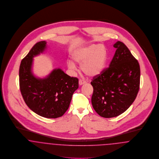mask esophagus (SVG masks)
I'll return each mask as SVG.
<instances>
[{
    "label": "esophagus",
    "instance_id": "obj_1",
    "mask_svg": "<svg viewBox=\"0 0 159 159\" xmlns=\"http://www.w3.org/2000/svg\"><path fill=\"white\" fill-rule=\"evenodd\" d=\"M85 83V81L82 80H79V85H83V84H84Z\"/></svg>",
    "mask_w": 159,
    "mask_h": 159
}]
</instances>
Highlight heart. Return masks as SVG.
Instances as JSON below:
<instances>
[{
	"mask_svg": "<svg viewBox=\"0 0 159 159\" xmlns=\"http://www.w3.org/2000/svg\"><path fill=\"white\" fill-rule=\"evenodd\" d=\"M108 51L102 44L90 43L76 49L72 54L73 60L81 65V69L86 75L94 77L104 70L108 60ZM68 67L74 70L75 64L70 60L67 61Z\"/></svg>",
	"mask_w": 159,
	"mask_h": 159,
	"instance_id": "obj_1",
	"label": "heart"
}]
</instances>
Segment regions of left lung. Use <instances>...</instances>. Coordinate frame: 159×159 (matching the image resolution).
<instances>
[{
	"label": "left lung",
	"instance_id": "8db88e82",
	"mask_svg": "<svg viewBox=\"0 0 159 159\" xmlns=\"http://www.w3.org/2000/svg\"><path fill=\"white\" fill-rule=\"evenodd\" d=\"M108 68L93 80V107L101 117L123 114L135 100L139 89L140 67L125 43L117 41Z\"/></svg>",
	"mask_w": 159,
	"mask_h": 159
}]
</instances>
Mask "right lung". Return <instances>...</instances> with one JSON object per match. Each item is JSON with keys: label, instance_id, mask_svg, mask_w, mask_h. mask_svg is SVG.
<instances>
[{"label": "right lung", "instance_id": "right-lung-1", "mask_svg": "<svg viewBox=\"0 0 159 159\" xmlns=\"http://www.w3.org/2000/svg\"><path fill=\"white\" fill-rule=\"evenodd\" d=\"M46 41L36 43L22 60L19 69L20 88L27 107L41 117H61L69 108L78 80L67 75L61 69H53L44 78L34 75V58L47 49Z\"/></svg>", "mask_w": 159, "mask_h": 159}]
</instances>
